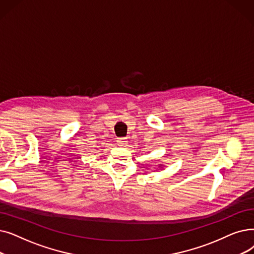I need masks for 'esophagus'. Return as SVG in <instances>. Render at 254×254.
I'll return each instance as SVG.
<instances>
[{
  "label": "esophagus",
  "instance_id": "esophagus-1",
  "mask_svg": "<svg viewBox=\"0 0 254 254\" xmlns=\"http://www.w3.org/2000/svg\"><path fill=\"white\" fill-rule=\"evenodd\" d=\"M127 143V138H119V139H117V144H118V146H126V144Z\"/></svg>",
  "mask_w": 254,
  "mask_h": 254
}]
</instances>
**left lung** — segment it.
I'll return each mask as SVG.
<instances>
[{"instance_id": "1", "label": "left lung", "mask_w": 254, "mask_h": 254, "mask_svg": "<svg viewBox=\"0 0 254 254\" xmlns=\"http://www.w3.org/2000/svg\"><path fill=\"white\" fill-rule=\"evenodd\" d=\"M163 166H164V165H162V164H161V165H160V166H159V167H160V168H163Z\"/></svg>"}]
</instances>
